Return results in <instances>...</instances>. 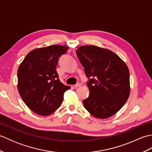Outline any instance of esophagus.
Returning a JSON list of instances; mask_svg holds the SVG:
<instances>
[{"label": "esophagus", "instance_id": "obj_1", "mask_svg": "<svg viewBox=\"0 0 152 152\" xmlns=\"http://www.w3.org/2000/svg\"><path fill=\"white\" fill-rule=\"evenodd\" d=\"M81 86H82V84L80 83H77L76 84H75L74 86V88H78V87Z\"/></svg>", "mask_w": 152, "mask_h": 152}]
</instances>
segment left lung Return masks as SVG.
Wrapping results in <instances>:
<instances>
[{"instance_id":"1","label":"left lung","mask_w":152,"mask_h":152,"mask_svg":"<svg viewBox=\"0 0 152 152\" xmlns=\"http://www.w3.org/2000/svg\"><path fill=\"white\" fill-rule=\"evenodd\" d=\"M76 55L88 78L89 96L83 101L85 108L99 119L114 115L129 96L127 66L112 51L95 46H80Z\"/></svg>"}]
</instances>
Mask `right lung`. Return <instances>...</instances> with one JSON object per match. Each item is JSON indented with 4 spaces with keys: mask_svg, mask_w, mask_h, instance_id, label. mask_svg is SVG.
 I'll return each instance as SVG.
<instances>
[{
    "mask_svg": "<svg viewBox=\"0 0 152 152\" xmlns=\"http://www.w3.org/2000/svg\"><path fill=\"white\" fill-rule=\"evenodd\" d=\"M69 47L53 45L30 51L19 66L18 88L23 101L31 110L48 115L59 108L64 93L70 88L59 79L56 66Z\"/></svg>",
    "mask_w": 152,
    "mask_h": 152,
    "instance_id": "obj_1",
    "label": "right lung"
}]
</instances>
